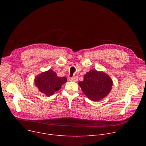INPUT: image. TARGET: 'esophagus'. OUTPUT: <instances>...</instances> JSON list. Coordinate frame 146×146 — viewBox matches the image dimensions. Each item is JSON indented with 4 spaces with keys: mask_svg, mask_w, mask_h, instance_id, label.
<instances>
[{
    "mask_svg": "<svg viewBox=\"0 0 146 146\" xmlns=\"http://www.w3.org/2000/svg\"><path fill=\"white\" fill-rule=\"evenodd\" d=\"M70 81H74V82H76L78 80V77L77 76H75V77H72L69 79Z\"/></svg>",
    "mask_w": 146,
    "mask_h": 146,
    "instance_id": "34e87169",
    "label": "esophagus"
}]
</instances>
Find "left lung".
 Returning <instances> with one entry per match:
<instances>
[{
    "instance_id": "left-lung-1",
    "label": "left lung",
    "mask_w": 146,
    "mask_h": 146,
    "mask_svg": "<svg viewBox=\"0 0 146 146\" xmlns=\"http://www.w3.org/2000/svg\"><path fill=\"white\" fill-rule=\"evenodd\" d=\"M78 85L83 93L92 101H99L110 92L113 82L110 76L102 71L91 70L84 76V80Z\"/></svg>"
}]
</instances>
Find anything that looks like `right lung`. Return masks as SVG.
Segmentation results:
<instances>
[{
	"mask_svg": "<svg viewBox=\"0 0 146 146\" xmlns=\"http://www.w3.org/2000/svg\"><path fill=\"white\" fill-rule=\"evenodd\" d=\"M35 84L38 90L47 96H50L59 91L62 84L67 81V78L58 77L52 70L40 73L35 78Z\"/></svg>",
	"mask_w": 146,
	"mask_h": 146,
	"instance_id": "add662e5",
	"label": "right lung"
}]
</instances>
